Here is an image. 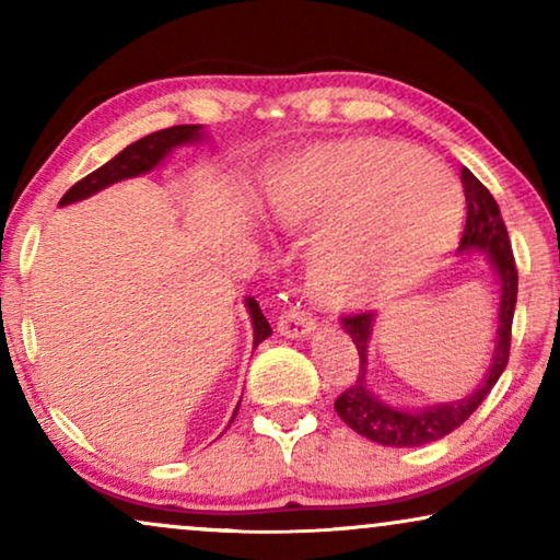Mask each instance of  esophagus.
Segmentation results:
<instances>
[{
    "label": "esophagus",
    "instance_id": "1",
    "mask_svg": "<svg viewBox=\"0 0 560 560\" xmlns=\"http://www.w3.org/2000/svg\"><path fill=\"white\" fill-rule=\"evenodd\" d=\"M313 328H316V318H313L308 311L295 308V305L282 311L278 318V331L282 336H288V339H303V336H308Z\"/></svg>",
    "mask_w": 560,
    "mask_h": 560
}]
</instances>
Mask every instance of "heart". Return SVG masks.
Returning a JSON list of instances; mask_svg holds the SVG:
<instances>
[{"mask_svg": "<svg viewBox=\"0 0 560 560\" xmlns=\"http://www.w3.org/2000/svg\"><path fill=\"white\" fill-rule=\"evenodd\" d=\"M270 209L290 229L326 221L308 282L320 303L349 308L431 270L458 232L464 196L439 160L380 137H349L280 165Z\"/></svg>", "mask_w": 560, "mask_h": 560, "instance_id": "1", "label": "heart"}]
</instances>
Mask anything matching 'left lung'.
Wrapping results in <instances>:
<instances>
[{"label":"left lung","instance_id":"obj_1","mask_svg":"<svg viewBox=\"0 0 560 560\" xmlns=\"http://www.w3.org/2000/svg\"><path fill=\"white\" fill-rule=\"evenodd\" d=\"M462 186L466 196V224L458 249H485L489 262H492L497 280H500V320H497V347L492 354V364H489L487 377L481 382L477 393H471L464 400L441 402L425 410H400L389 408V405L380 402L374 393L366 385V347H370L374 313H351V316H341L343 331L351 336L354 347L359 351V377L336 397L334 408L339 418L347 423L351 431H357L364 439L382 446L395 448H410L423 446V443H433L456 431L464 425L474 410L485 402V397L492 393V387L500 380L510 359V341H512V316H515L517 303V267L515 255H512L508 226L500 217V206H497L494 196L481 186L477 175L469 167L462 171Z\"/></svg>","mask_w":560,"mask_h":560}]
</instances>
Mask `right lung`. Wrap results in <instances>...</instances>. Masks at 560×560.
<instances>
[{"mask_svg":"<svg viewBox=\"0 0 560 560\" xmlns=\"http://www.w3.org/2000/svg\"><path fill=\"white\" fill-rule=\"evenodd\" d=\"M198 137H201V127L198 125L167 127V129H160V132L142 137V140L127 144V148L121 150L117 158H112L109 163H104L98 171L89 173L86 178H81L75 186L68 188L63 198H60V206L94 196L96 190L112 186V183H117V180L135 178V175L148 173L167 155V152H173V148H178V144H186V142H194V140H198ZM247 308H249L252 326H255V347H257L259 341H265L267 336L272 334V328H270V324H267L265 313L257 305L255 298H247ZM236 410H234V416H236Z\"/></svg>","mask_w":560,"mask_h":560,"instance_id":"add662e5","label":"right lung"}]
</instances>
